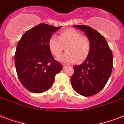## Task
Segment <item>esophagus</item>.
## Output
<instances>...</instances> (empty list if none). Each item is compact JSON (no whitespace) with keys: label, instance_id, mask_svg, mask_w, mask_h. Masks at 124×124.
<instances>
[{"label":"esophagus","instance_id":"obj_1","mask_svg":"<svg viewBox=\"0 0 124 124\" xmlns=\"http://www.w3.org/2000/svg\"><path fill=\"white\" fill-rule=\"evenodd\" d=\"M66 65H65V64H63V68H64V69H65V68H66Z\"/></svg>","mask_w":124,"mask_h":124}]
</instances>
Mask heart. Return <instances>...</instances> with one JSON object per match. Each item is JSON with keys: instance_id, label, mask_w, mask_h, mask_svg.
Here are the masks:
<instances>
[{"instance_id": "b5f03b06", "label": "heart", "mask_w": 124, "mask_h": 124, "mask_svg": "<svg viewBox=\"0 0 124 124\" xmlns=\"http://www.w3.org/2000/svg\"><path fill=\"white\" fill-rule=\"evenodd\" d=\"M66 53L60 55L58 60L66 64H73L78 60V63L84 62L90 52V42L87 37L82 36L80 32L73 28L63 30L57 36L52 35L48 40V47L51 54L58 57L62 51L63 46Z\"/></svg>"}]
</instances>
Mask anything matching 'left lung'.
Listing matches in <instances>:
<instances>
[{
  "mask_svg": "<svg viewBox=\"0 0 124 124\" xmlns=\"http://www.w3.org/2000/svg\"><path fill=\"white\" fill-rule=\"evenodd\" d=\"M73 27L82 30L90 42V52L81 65L74 66L71 83L74 90L82 96H90L104 88L113 69V54L107 41L94 29L85 25Z\"/></svg>",
  "mask_w": 124,
  "mask_h": 124,
  "instance_id": "obj_1",
  "label": "left lung"
}]
</instances>
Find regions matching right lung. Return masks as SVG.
<instances>
[{
  "instance_id": "obj_1",
  "label": "right lung",
  "mask_w": 124,
  "mask_h": 124,
  "mask_svg": "<svg viewBox=\"0 0 124 124\" xmlns=\"http://www.w3.org/2000/svg\"><path fill=\"white\" fill-rule=\"evenodd\" d=\"M62 26L40 24L23 35L16 46L15 64L18 79L28 91L40 93L50 88L54 77L63 69L54 60L48 40Z\"/></svg>"
}]
</instances>
